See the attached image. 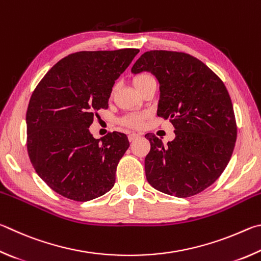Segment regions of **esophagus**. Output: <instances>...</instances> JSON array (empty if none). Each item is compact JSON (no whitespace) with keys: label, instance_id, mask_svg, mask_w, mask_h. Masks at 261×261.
I'll list each match as a JSON object with an SVG mask.
<instances>
[{"label":"esophagus","instance_id":"obj_1","mask_svg":"<svg viewBox=\"0 0 261 261\" xmlns=\"http://www.w3.org/2000/svg\"><path fill=\"white\" fill-rule=\"evenodd\" d=\"M139 134H135V133H130L129 135H128V140H129V142H133V141H135L136 139L139 138Z\"/></svg>","mask_w":261,"mask_h":261}]
</instances>
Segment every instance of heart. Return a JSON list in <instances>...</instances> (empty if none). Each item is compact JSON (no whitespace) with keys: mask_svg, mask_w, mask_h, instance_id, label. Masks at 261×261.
I'll list each match as a JSON object with an SVG mask.
<instances>
[{"mask_svg":"<svg viewBox=\"0 0 261 261\" xmlns=\"http://www.w3.org/2000/svg\"><path fill=\"white\" fill-rule=\"evenodd\" d=\"M152 82H156L152 74H150L148 72L139 73L133 77V85L135 88L139 91L142 90L144 87H147L149 84H152ZM147 113H130L126 114L120 119V123L123 126H127L129 128H140L143 125L144 119L147 118Z\"/></svg>","mask_w":261,"mask_h":261,"instance_id":"obj_1","label":"heart"}]
</instances>
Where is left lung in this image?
<instances>
[{"mask_svg":"<svg viewBox=\"0 0 261 261\" xmlns=\"http://www.w3.org/2000/svg\"><path fill=\"white\" fill-rule=\"evenodd\" d=\"M157 77L161 89L157 116L170 119L175 139L164 145L145 135L151 149L145 176L154 189L186 198L214 184L234 151L237 126L225 84L205 64L186 53L150 50L132 67Z\"/></svg>","mask_w":261,"mask_h":261,"instance_id":"left-lung-1","label":"left lung"}]
</instances>
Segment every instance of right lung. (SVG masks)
Returning a JSON list of instances; mask_svg holds the SVG:
<instances>
[{
	"instance_id": "add662e5",
	"label": "right lung",
	"mask_w": 261,
	"mask_h": 261,
	"mask_svg": "<svg viewBox=\"0 0 261 261\" xmlns=\"http://www.w3.org/2000/svg\"><path fill=\"white\" fill-rule=\"evenodd\" d=\"M139 51L71 54L36 86L26 112L27 152L38 175L57 194L87 202L112 189L129 142L119 132L96 140L88 128L99 110L108 109L114 81Z\"/></svg>"
}]
</instances>
